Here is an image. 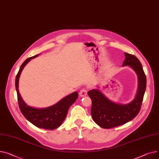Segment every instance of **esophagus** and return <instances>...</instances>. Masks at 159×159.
<instances>
[{"label": "esophagus", "instance_id": "esophagus-1", "mask_svg": "<svg viewBox=\"0 0 159 159\" xmlns=\"http://www.w3.org/2000/svg\"><path fill=\"white\" fill-rule=\"evenodd\" d=\"M87 92H88V90L85 88H83L80 90V95L81 96V97H84L87 94Z\"/></svg>", "mask_w": 159, "mask_h": 159}]
</instances>
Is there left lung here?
<instances>
[{
    "label": "left lung",
    "mask_w": 159,
    "mask_h": 159,
    "mask_svg": "<svg viewBox=\"0 0 159 159\" xmlns=\"http://www.w3.org/2000/svg\"><path fill=\"white\" fill-rule=\"evenodd\" d=\"M125 60L123 65L131 67L138 76L139 86L135 99L127 105H120L109 100L98 89L88 92L92 100V119L103 128L109 129L124 125L135 118L141 110L146 87V77L139 59L127 52H125Z\"/></svg>",
    "instance_id": "left-lung-1"
}]
</instances>
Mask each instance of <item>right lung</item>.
Returning <instances> with one entry per match:
<instances>
[{
    "label": "right lung",
    "instance_id": "add662e5",
    "mask_svg": "<svg viewBox=\"0 0 159 159\" xmlns=\"http://www.w3.org/2000/svg\"><path fill=\"white\" fill-rule=\"evenodd\" d=\"M38 56L39 54H36L34 57L26 59L22 64L16 74L15 87L17 92L18 105H19L22 114L33 125L38 128L52 130L57 128L62 124L63 121L67 116L69 107L78 99V94L77 92H73L71 94L60 100L58 103L46 108L38 109L27 105L22 99L18 90V80L25 65L31 60V59Z\"/></svg>",
    "mask_w": 159,
    "mask_h": 159
}]
</instances>
